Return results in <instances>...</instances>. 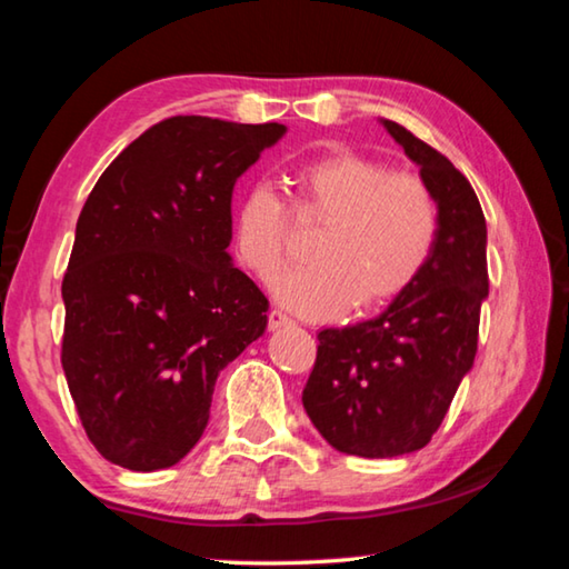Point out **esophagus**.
<instances>
[{"instance_id":"1","label":"esophagus","mask_w":569,"mask_h":569,"mask_svg":"<svg viewBox=\"0 0 569 569\" xmlns=\"http://www.w3.org/2000/svg\"><path fill=\"white\" fill-rule=\"evenodd\" d=\"M291 323L293 321L288 319L283 311H278V308H273V311L268 313V329H271V331H278V329H283V326H291Z\"/></svg>"}]
</instances>
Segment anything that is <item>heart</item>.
I'll use <instances>...</instances> for the list:
<instances>
[{
    "instance_id": "b5f03b06",
    "label": "heart",
    "mask_w": 569,
    "mask_h": 569,
    "mask_svg": "<svg viewBox=\"0 0 569 569\" xmlns=\"http://www.w3.org/2000/svg\"><path fill=\"white\" fill-rule=\"evenodd\" d=\"M296 210L326 223L308 246L311 263L271 283L273 296L306 319H333L356 301L373 311L417 281L437 243L439 216L429 188L409 172L349 150L298 162ZM240 261L261 278L286 258V208L268 186L248 188L230 218Z\"/></svg>"
}]
</instances>
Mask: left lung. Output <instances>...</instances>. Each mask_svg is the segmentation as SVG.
I'll list each match as a JSON object with an SVG mask.
<instances>
[{
    "label": "left lung",
    "instance_id": "8db88e82",
    "mask_svg": "<svg viewBox=\"0 0 569 569\" xmlns=\"http://www.w3.org/2000/svg\"><path fill=\"white\" fill-rule=\"evenodd\" d=\"M419 168L439 230L427 266L369 321L319 331L303 409L343 455L387 459L429 445L475 366L489 296L487 223L477 192L451 162L391 120H379Z\"/></svg>",
    "mask_w": 569,
    "mask_h": 569
}]
</instances>
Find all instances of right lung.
Masks as SVG:
<instances>
[{
	"mask_svg": "<svg viewBox=\"0 0 569 569\" xmlns=\"http://www.w3.org/2000/svg\"><path fill=\"white\" fill-rule=\"evenodd\" d=\"M286 134L162 120L92 188L62 281V369L100 455L168 469L203 437L218 373L261 339L268 298L228 253L238 178Z\"/></svg>",
	"mask_w": 569,
	"mask_h": 569,
	"instance_id": "1",
	"label": "right lung"
}]
</instances>
